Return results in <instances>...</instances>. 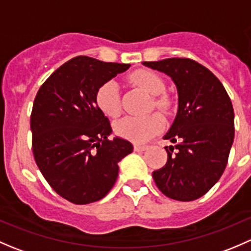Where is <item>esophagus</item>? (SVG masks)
Returning a JSON list of instances; mask_svg holds the SVG:
<instances>
[{
    "instance_id": "34e87169",
    "label": "esophagus",
    "mask_w": 251,
    "mask_h": 251,
    "mask_svg": "<svg viewBox=\"0 0 251 251\" xmlns=\"http://www.w3.org/2000/svg\"><path fill=\"white\" fill-rule=\"evenodd\" d=\"M133 148H135L136 151H146V149H148V146H143V144H135Z\"/></svg>"
}]
</instances>
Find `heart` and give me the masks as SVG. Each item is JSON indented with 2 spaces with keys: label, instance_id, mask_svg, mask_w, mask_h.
I'll return each mask as SVG.
<instances>
[{
  "label": "heart",
  "instance_id": "1",
  "mask_svg": "<svg viewBox=\"0 0 251 251\" xmlns=\"http://www.w3.org/2000/svg\"><path fill=\"white\" fill-rule=\"evenodd\" d=\"M136 86L154 96L151 105L164 113H168L171 102L164 95L165 82L155 73L151 70H137L130 76ZM96 104L98 109L109 118H116L121 111L120 91L116 81L109 80L102 83L96 92ZM165 126L164 118L158 113L147 116H125L115 124V132L125 140L143 143L160 133Z\"/></svg>",
  "mask_w": 251,
  "mask_h": 251
}]
</instances>
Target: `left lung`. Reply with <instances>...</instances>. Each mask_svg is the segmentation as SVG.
<instances>
[{"mask_svg": "<svg viewBox=\"0 0 251 251\" xmlns=\"http://www.w3.org/2000/svg\"><path fill=\"white\" fill-rule=\"evenodd\" d=\"M165 73L178 92V111L164 136L168 161L154 171L156 187L169 198L192 201L203 197L226 169L234 138V111L224 85L189 58L143 62Z\"/></svg>", "mask_w": 251, "mask_h": 251, "instance_id": "1", "label": "left lung"}]
</instances>
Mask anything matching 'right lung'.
I'll return each mask as SVG.
<instances>
[{"instance_id":"add662e5","label":"right lung","mask_w":251,"mask_h":251,"mask_svg":"<svg viewBox=\"0 0 251 251\" xmlns=\"http://www.w3.org/2000/svg\"><path fill=\"white\" fill-rule=\"evenodd\" d=\"M128 68L78 55L58 68L35 97L32 154L48 184L70 203L107 196L118 178V163L132 153L128 141L110 140L109 120L96 104L98 87Z\"/></svg>"}]
</instances>
